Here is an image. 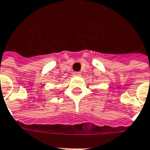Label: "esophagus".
<instances>
[{
    "label": "esophagus",
    "mask_w": 150,
    "mask_h": 150,
    "mask_svg": "<svg viewBox=\"0 0 150 150\" xmlns=\"http://www.w3.org/2000/svg\"><path fill=\"white\" fill-rule=\"evenodd\" d=\"M73 75H74V76H80L81 73H80V72H74Z\"/></svg>",
    "instance_id": "obj_1"
}]
</instances>
